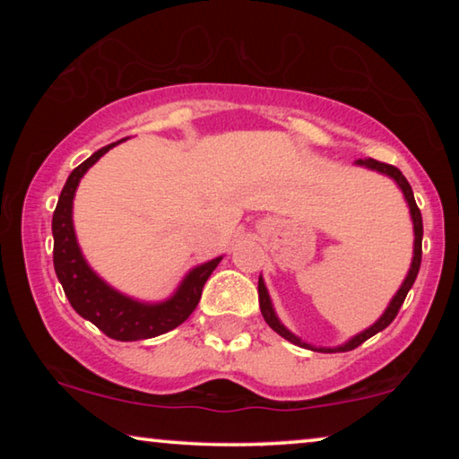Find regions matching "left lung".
I'll return each mask as SVG.
<instances>
[{"mask_svg":"<svg viewBox=\"0 0 459 459\" xmlns=\"http://www.w3.org/2000/svg\"><path fill=\"white\" fill-rule=\"evenodd\" d=\"M355 162L359 167L372 169V171H378L382 175H386V178H391L394 184L401 187V192H403V196L407 200V206H410V215H411V221H413V259H411L410 272H407V278L403 280V284H401V288L397 290V294H394V297H393L391 303H388L386 311L382 313V317L378 319V322H376L374 325H369L368 330L359 332V334L351 338L349 342L341 344V347H313V344L300 341L299 336H294L292 332L288 330L286 325L280 322L278 316H275L272 299H269V292H267V288H265V281H263V278H259V305H261L263 317H265V322L269 324V328L278 332L281 338H286V341H290L292 344H299V347H303V349L319 351V353H344V351H353V349L359 347L361 342H366L368 338H372L374 334H378L380 330H385L386 325L391 324L394 317H397V313L401 309V305H403L407 292H410V288L413 286V281H416V278H418L420 263H422V234H424V230H422V212H420L418 204H416V198H413L410 181L405 179V175L401 173L397 167L386 165V162H380V160H374V159H359V160H355Z\"/></svg>","mask_w":459,"mask_h":459,"instance_id":"left-lung-1","label":"left lung"}]
</instances>
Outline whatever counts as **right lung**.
Segmentation results:
<instances>
[{
	"instance_id": "obj_1",
	"label": "right lung",
	"mask_w": 459,
	"mask_h": 459,
	"mask_svg": "<svg viewBox=\"0 0 459 459\" xmlns=\"http://www.w3.org/2000/svg\"><path fill=\"white\" fill-rule=\"evenodd\" d=\"M125 140H118L108 146L100 148L90 159L81 162L74 171L68 175L65 187H62L58 204H56L52 217V234H54V269L58 275L68 303L81 317L90 319L98 325L108 338L115 341H143V338H154L165 334V332L178 328L184 324L190 313L196 309L200 294L221 261H206L203 265L194 267L190 273L181 280L173 297L160 303H140V300L125 297L115 288L106 284L93 269L87 265L85 256L81 255L73 225V198L77 186L93 162L100 160L110 148Z\"/></svg>"
}]
</instances>
